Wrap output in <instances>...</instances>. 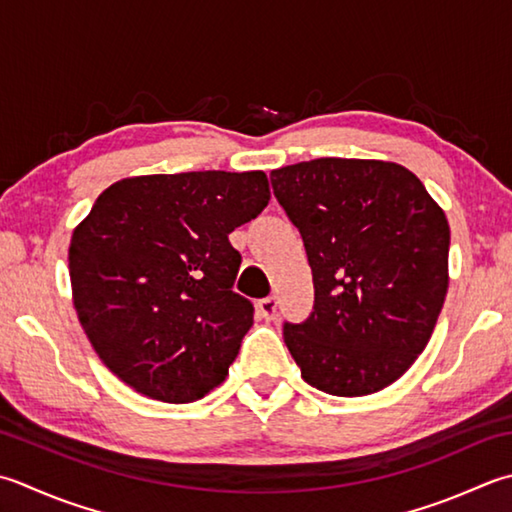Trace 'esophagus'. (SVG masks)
<instances>
[{"label":"esophagus","instance_id":"obj_1","mask_svg":"<svg viewBox=\"0 0 512 512\" xmlns=\"http://www.w3.org/2000/svg\"><path fill=\"white\" fill-rule=\"evenodd\" d=\"M257 310H259V315H262L264 319H275V315H277V299L275 297L259 299Z\"/></svg>","mask_w":512,"mask_h":512}]
</instances>
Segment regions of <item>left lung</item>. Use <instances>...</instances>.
I'll list each match as a JSON object with an SVG mask.
<instances>
[{
  "label": "left lung",
  "mask_w": 512,
  "mask_h": 512,
  "mask_svg": "<svg viewBox=\"0 0 512 512\" xmlns=\"http://www.w3.org/2000/svg\"><path fill=\"white\" fill-rule=\"evenodd\" d=\"M270 184L304 239L315 304L284 342L304 382L337 397L393 384L426 348L448 290L450 228L408 168L319 157Z\"/></svg>",
  "instance_id": "8db88e82"
}]
</instances>
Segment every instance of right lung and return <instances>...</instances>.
Instances as JSON below:
<instances>
[{"label": "right lung", "instance_id": "add662e5", "mask_svg": "<svg viewBox=\"0 0 512 512\" xmlns=\"http://www.w3.org/2000/svg\"><path fill=\"white\" fill-rule=\"evenodd\" d=\"M262 170L130 177L106 188L68 248L79 324L150 399L188 404L228 375L255 308L228 235L268 206Z\"/></svg>", "mask_w": 512, "mask_h": 512}]
</instances>
